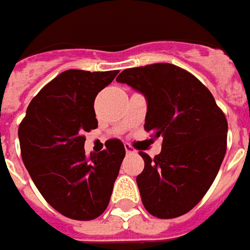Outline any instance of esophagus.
<instances>
[{
  "instance_id": "obj_1",
  "label": "esophagus",
  "mask_w": 250,
  "mask_h": 250,
  "mask_svg": "<svg viewBox=\"0 0 250 250\" xmlns=\"http://www.w3.org/2000/svg\"><path fill=\"white\" fill-rule=\"evenodd\" d=\"M125 152H127V153H134V152H135V149H134V148L131 146V145H130V144H125Z\"/></svg>"
}]
</instances>
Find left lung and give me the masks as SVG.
<instances>
[{
	"label": "left lung",
	"mask_w": 250,
	"mask_h": 250,
	"mask_svg": "<svg viewBox=\"0 0 250 250\" xmlns=\"http://www.w3.org/2000/svg\"><path fill=\"white\" fill-rule=\"evenodd\" d=\"M148 101L145 131L160 137L162 152L145 162L137 184L145 209L174 219L201 202L227 151V119L194 74L171 63L125 69L117 76Z\"/></svg>",
	"instance_id": "8db88e82"
}]
</instances>
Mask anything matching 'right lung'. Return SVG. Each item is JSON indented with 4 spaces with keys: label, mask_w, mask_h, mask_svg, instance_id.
<instances>
[{
    "label": "right lung",
    "mask_w": 250,
    "mask_h": 250,
    "mask_svg": "<svg viewBox=\"0 0 250 250\" xmlns=\"http://www.w3.org/2000/svg\"><path fill=\"white\" fill-rule=\"evenodd\" d=\"M117 73L62 72L31 99L19 125L22 160L33 183L69 219L87 221L105 211L125 156L117 138L99 153L84 151V134L98 127L94 101Z\"/></svg>",
    "instance_id": "add662e5"
}]
</instances>
